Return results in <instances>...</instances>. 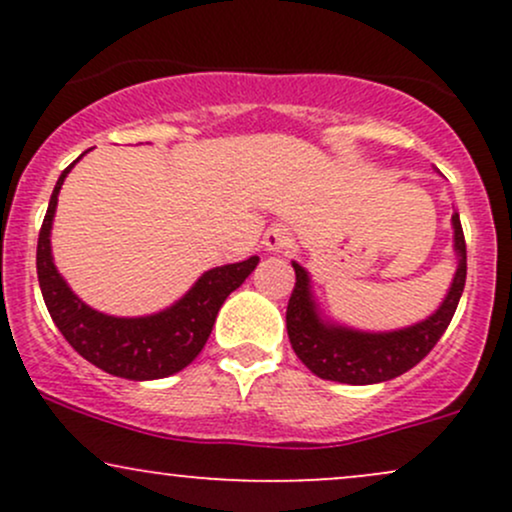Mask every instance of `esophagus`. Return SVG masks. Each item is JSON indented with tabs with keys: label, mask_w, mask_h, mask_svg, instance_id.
Returning a JSON list of instances; mask_svg holds the SVG:
<instances>
[{
	"label": "esophagus",
	"mask_w": 512,
	"mask_h": 512,
	"mask_svg": "<svg viewBox=\"0 0 512 512\" xmlns=\"http://www.w3.org/2000/svg\"><path fill=\"white\" fill-rule=\"evenodd\" d=\"M262 245L267 252L286 250L291 245V231L286 226H272L267 233H264Z\"/></svg>",
	"instance_id": "1"
}]
</instances>
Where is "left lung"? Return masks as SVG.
Returning a JSON list of instances; mask_svg holds the SVG:
<instances>
[{
	"mask_svg": "<svg viewBox=\"0 0 512 512\" xmlns=\"http://www.w3.org/2000/svg\"><path fill=\"white\" fill-rule=\"evenodd\" d=\"M452 248L457 255V269L443 303L426 320L390 332L354 330L322 315L308 269L291 262L296 269V286L286 308V330L296 356L317 378L346 385H375L407 373L428 356L448 330L464 291L467 245L457 211L452 214Z\"/></svg>",
	"mask_w": 512,
	"mask_h": 512,
	"instance_id": "left-lung-1",
	"label": "left lung"
}]
</instances>
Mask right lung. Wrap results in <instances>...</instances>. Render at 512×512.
<instances>
[{
    "mask_svg": "<svg viewBox=\"0 0 512 512\" xmlns=\"http://www.w3.org/2000/svg\"><path fill=\"white\" fill-rule=\"evenodd\" d=\"M76 161L62 170L38 236L35 264H38L40 291H43L48 313L62 337L74 346V351H79L88 363L105 373L127 380L168 378L190 366L199 356L223 301L255 272L260 257L255 255L245 262L209 269L180 301L154 315L115 317L91 308L69 289L64 276L57 272L50 245L57 195Z\"/></svg>",
    "mask_w": 512,
    "mask_h": 512,
    "instance_id": "1",
    "label": "right lung"
}]
</instances>
